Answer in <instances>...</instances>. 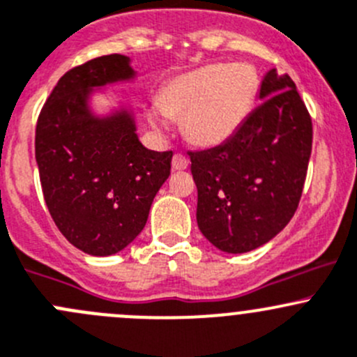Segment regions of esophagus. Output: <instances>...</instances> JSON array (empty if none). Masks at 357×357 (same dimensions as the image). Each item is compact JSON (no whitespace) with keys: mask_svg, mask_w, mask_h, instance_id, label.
I'll return each instance as SVG.
<instances>
[{"mask_svg":"<svg viewBox=\"0 0 357 357\" xmlns=\"http://www.w3.org/2000/svg\"><path fill=\"white\" fill-rule=\"evenodd\" d=\"M187 165H189V160H187L183 154H175L174 161H172V167H174L175 172H182L185 170Z\"/></svg>","mask_w":357,"mask_h":357,"instance_id":"34e87169","label":"esophagus"}]
</instances>
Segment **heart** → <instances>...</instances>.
<instances>
[{
	"label": "heart",
	"instance_id": "obj_1",
	"mask_svg": "<svg viewBox=\"0 0 357 357\" xmlns=\"http://www.w3.org/2000/svg\"><path fill=\"white\" fill-rule=\"evenodd\" d=\"M259 93V77L246 63H208L172 77L147 109V123L167 132L172 118L182 116L187 139L201 147L227 142L252 112Z\"/></svg>",
	"mask_w": 357,
	"mask_h": 357
}]
</instances>
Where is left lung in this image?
Segmentation results:
<instances>
[{
  "mask_svg": "<svg viewBox=\"0 0 357 357\" xmlns=\"http://www.w3.org/2000/svg\"><path fill=\"white\" fill-rule=\"evenodd\" d=\"M262 104L218 147L189 153L197 187V227L225 253L269 243L294 217L302 196L312 121L288 74L271 69Z\"/></svg>",
  "mask_w": 357,
  "mask_h": 357,
  "instance_id": "1",
  "label": "left lung"
}]
</instances>
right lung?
<instances>
[{
	"label": "right lung",
	"mask_w": 357,
	"mask_h": 357,
	"mask_svg": "<svg viewBox=\"0 0 357 357\" xmlns=\"http://www.w3.org/2000/svg\"><path fill=\"white\" fill-rule=\"evenodd\" d=\"M137 81L126 55H104L59 79L36 126L45 203L70 245L93 257L125 250L146 227L174 153L142 146L133 105L112 88ZM112 100L98 112L94 100Z\"/></svg>",
	"instance_id": "add662e5"
}]
</instances>
